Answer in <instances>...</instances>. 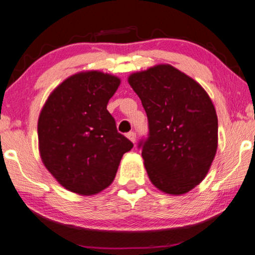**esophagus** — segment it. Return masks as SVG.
Wrapping results in <instances>:
<instances>
[{"instance_id":"1","label":"esophagus","mask_w":255,"mask_h":255,"mask_svg":"<svg viewBox=\"0 0 255 255\" xmlns=\"http://www.w3.org/2000/svg\"><path fill=\"white\" fill-rule=\"evenodd\" d=\"M127 137L130 139V140L132 141V142H135V133L133 131H130L128 132V133L127 134Z\"/></svg>"}]
</instances>
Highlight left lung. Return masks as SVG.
Wrapping results in <instances>:
<instances>
[{
  "instance_id": "1",
  "label": "left lung",
  "mask_w": 255,
  "mask_h": 255,
  "mask_svg": "<svg viewBox=\"0 0 255 255\" xmlns=\"http://www.w3.org/2000/svg\"><path fill=\"white\" fill-rule=\"evenodd\" d=\"M128 83L147 115V138L138 147L149 180L163 193H188L207 175L217 151L218 121L210 97L170 65L134 73Z\"/></svg>"
}]
</instances>
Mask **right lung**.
<instances>
[{
	"mask_svg": "<svg viewBox=\"0 0 255 255\" xmlns=\"http://www.w3.org/2000/svg\"><path fill=\"white\" fill-rule=\"evenodd\" d=\"M120 83L102 72L79 73L53 90L39 115L41 160L73 193L94 195L109 187L122 156L133 147L107 110Z\"/></svg>",
	"mask_w": 255,
	"mask_h": 255,
	"instance_id": "right-lung-1",
	"label": "right lung"
}]
</instances>
